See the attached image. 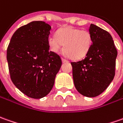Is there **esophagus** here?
Masks as SVG:
<instances>
[{
	"instance_id": "34e87169",
	"label": "esophagus",
	"mask_w": 123,
	"mask_h": 123,
	"mask_svg": "<svg viewBox=\"0 0 123 123\" xmlns=\"http://www.w3.org/2000/svg\"><path fill=\"white\" fill-rule=\"evenodd\" d=\"M62 62H63V63H65V62H68V61L67 60H66L65 58H62Z\"/></svg>"
}]
</instances>
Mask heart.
I'll list each match as a JSON object with an SVG mask.
<instances>
[{
	"instance_id": "b5f03b06",
	"label": "heart",
	"mask_w": 123,
	"mask_h": 123,
	"mask_svg": "<svg viewBox=\"0 0 123 123\" xmlns=\"http://www.w3.org/2000/svg\"><path fill=\"white\" fill-rule=\"evenodd\" d=\"M50 50L57 53L64 45V53L73 59L85 57L92 45V36L87 30H81L68 26L57 33V36H50L48 39Z\"/></svg>"
}]
</instances>
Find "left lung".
<instances>
[{
    "mask_svg": "<svg viewBox=\"0 0 123 123\" xmlns=\"http://www.w3.org/2000/svg\"><path fill=\"white\" fill-rule=\"evenodd\" d=\"M92 45L82 61L72 62L76 90L89 98L98 96L111 84L115 75L117 50L111 35L94 24L89 27Z\"/></svg>",
    "mask_w": 123,
    "mask_h": 123,
    "instance_id": "left-lung-1",
    "label": "left lung"
}]
</instances>
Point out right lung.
<instances>
[{"mask_svg":"<svg viewBox=\"0 0 123 123\" xmlns=\"http://www.w3.org/2000/svg\"><path fill=\"white\" fill-rule=\"evenodd\" d=\"M51 26L34 21L19 27L12 35L6 51L9 73L16 87L30 98L47 96L55 84L61 59L49 51Z\"/></svg>","mask_w":123,"mask_h":123,"instance_id":"right-lung-1","label":"right lung"}]
</instances>
